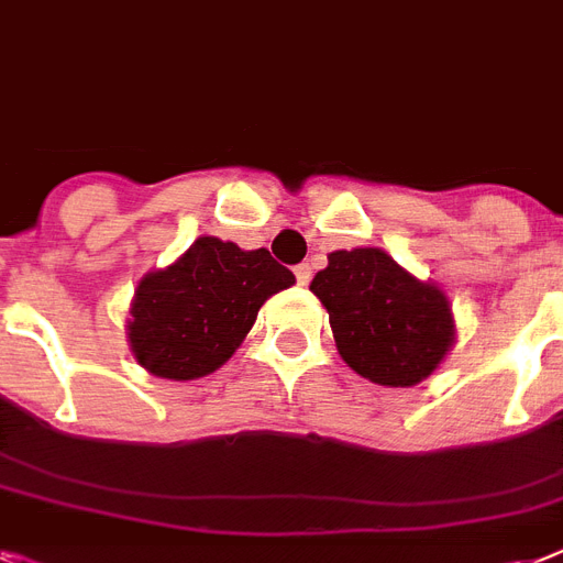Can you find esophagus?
I'll return each mask as SVG.
<instances>
[{"label": "esophagus", "mask_w": 563, "mask_h": 563, "mask_svg": "<svg viewBox=\"0 0 563 563\" xmlns=\"http://www.w3.org/2000/svg\"><path fill=\"white\" fill-rule=\"evenodd\" d=\"M295 277L300 286H306V283L312 280V266H309V263H300V266H295Z\"/></svg>", "instance_id": "esophagus-1"}]
</instances>
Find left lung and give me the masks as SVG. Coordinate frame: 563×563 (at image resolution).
<instances>
[{
  "label": "left lung",
  "mask_w": 563,
  "mask_h": 563,
  "mask_svg": "<svg viewBox=\"0 0 563 563\" xmlns=\"http://www.w3.org/2000/svg\"><path fill=\"white\" fill-rule=\"evenodd\" d=\"M309 289L327 306L341 358L376 385H419L454 344L448 297L385 251H332Z\"/></svg>",
  "instance_id": "left-lung-1"
}]
</instances>
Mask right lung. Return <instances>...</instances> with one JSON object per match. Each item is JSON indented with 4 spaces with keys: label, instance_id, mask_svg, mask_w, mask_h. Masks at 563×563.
<instances>
[{
    "label": "right lung",
    "instance_id": "1",
    "mask_svg": "<svg viewBox=\"0 0 563 563\" xmlns=\"http://www.w3.org/2000/svg\"><path fill=\"white\" fill-rule=\"evenodd\" d=\"M295 274L266 249L242 251L234 242L199 236L164 272L147 274L132 300L130 346L153 376L190 382L222 367L260 306Z\"/></svg>",
    "mask_w": 563,
    "mask_h": 563
}]
</instances>
